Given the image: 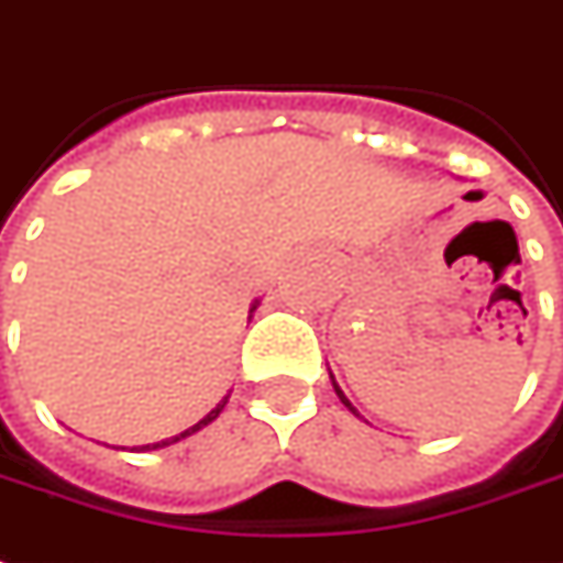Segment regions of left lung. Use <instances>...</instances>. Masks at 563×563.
I'll list each match as a JSON object with an SVG mask.
<instances>
[{
    "instance_id": "1",
    "label": "left lung",
    "mask_w": 563,
    "mask_h": 563,
    "mask_svg": "<svg viewBox=\"0 0 563 563\" xmlns=\"http://www.w3.org/2000/svg\"><path fill=\"white\" fill-rule=\"evenodd\" d=\"M329 377H332V372H329ZM332 387H335V393H338V399H341V402L347 405L350 411H353V415H356V408H353V405H350V399H347V396H344V393H341V387H338V384H335V377H332Z\"/></svg>"
}]
</instances>
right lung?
Instances as JSON below:
<instances>
[{
  "label": "right lung",
  "instance_id": "add662e5",
  "mask_svg": "<svg viewBox=\"0 0 563 563\" xmlns=\"http://www.w3.org/2000/svg\"><path fill=\"white\" fill-rule=\"evenodd\" d=\"M255 308H258V301H255L253 308H250V313H253ZM225 402H228V396H225V399H222V402L216 405V408H213V411H210V415H207V418H200L198 423H195V427H188L186 432H179V435H173V439H164V442H155V445H145V448H148V451H155V448H167V445H173V442H179V439H188V435H195V432L203 430V427H210V423H213V420L219 418V415H222V408H225Z\"/></svg>",
  "mask_w": 563,
  "mask_h": 563
}]
</instances>
